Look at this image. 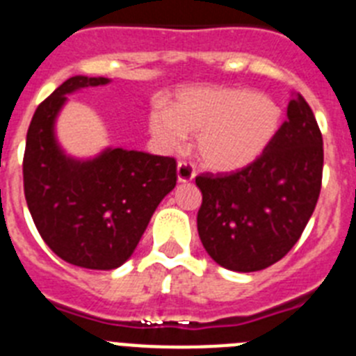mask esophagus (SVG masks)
<instances>
[{
    "mask_svg": "<svg viewBox=\"0 0 356 356\" xmlns=\"http://www.w3.org/2000/svg\"><path fill=\"white\" fill-rule=\"evenodd\" d=\"M177 179L179 182H190L195 179V166L188 161H179L177 163Z\"/></svg>",
    "mask_w": 356,
    "mask_h": 356,
    "instance_id": "34e87169",
    "label": "esophagus"
}]
</instances>
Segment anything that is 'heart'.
<instances>
[{
	"label": "heart",
	"mask_w": 356,
	"mask_h": 356,
	"mask_svg": "<svg viewBox=\"0 0 356 356\" xmlns=\"http://www.w3.org/2000/svg\"><path fill=\"white\" fill-rule=\"evenodd\" d=\"M283 111L272 98L245 88H188L172 107L156 104L148 131L163 150H177L197 136V154L208 168L233 172L251 165L270 147Z\"/></svg>",
	"instance_id": "heart-1"
}]
</instances>
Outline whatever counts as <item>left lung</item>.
Returning a JSON list of instances; mask_svg holds the SVG:
<instances>
[{"instance_id": "obj_1", "label": "left lung", "mask_w": 356, "mask_h": 356, "mask_svg": "<svg viewBox=\"0 0 356 356\" xmlns=\"http://www.w3.org/2000/svg\"><path fill=\"white\" fill-rule=\"evenodd\" d=\"M270 147L231 174H200L197 229L222 267L254 272L280 261L310 220L323 182V134L296 92Z\"/></svg>"}]
</instances>
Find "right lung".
Wrapping results in <instances>:
<instances>
[{
    "mask_svg": "<svg viewBox=\"0 0 356 356\" xmlns=\"http://www.w3.org/2000/svg\"><path fill=\"white\" fill-rule=\"evenodd\" d=\"M71 76L33 113L23 157L24 199L46 245L76 267L111 270L131 258L159 202L175 188L174 157L107 148L89 161L67 157L55 118L76 89L107 84Z\"/></svg>",
    "mask_w": 356,
    "mask_h": 356,
    "instance_id": "add662e5",
    "label": "right lung"
}]
</instances>
